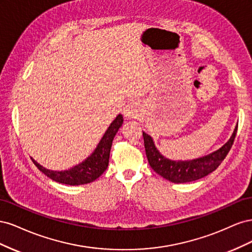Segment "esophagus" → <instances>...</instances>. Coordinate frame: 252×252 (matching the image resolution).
Listing matches in <instances>:
<instances>
[{
  "mask_svg": "<svg viewBox=\"0 0 252 252\" xmlns=\"http://www.w3.org/2000/svg\"><path fill=\"white\" fill-rule=\"evenodd\" d=\"M140 114V110H139V105L136 102L131 101L130 103H128L126 105V107L124 109V116L127 119H134Z\"/></svg>",
  "mask_w": 252,
  "mask_h": 252,
  "instance_id": "1",
  "label": "esophagus"
}]
</instances>
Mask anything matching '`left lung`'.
<instances>
[{"mask_svg": "<svg viewBox=\"0 0 252 252\" xmlns=\"http://www.w3.org/2000/svg\"><path fill=\"white\" fill-rule=\"evenodd\" d=\"M238 125L235 126L231 138L217 151L191 161H171L163 157L157 149L150 135L143 132L145 151L149 165L158 174L172 183H187L199 180L215 171L232 147Z\"/></svg>", "mask_w": 252, "mask_h": 252, "instance_id": "obj_1", "label": "left lung"}]
</instances>
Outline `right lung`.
Returning <instances> with one entry per match:
<instances>
[{
  "label": "right lung",
  "mask_w": 252,
  "mask_h": 252,
  "mask_svg": "<svg viewBox=\"0 0 252 252\" xmlns=\"http://www.w3.org/2000/svg\"><path fill=\"white\" fill-rule=\"evenodd\" d=\"M122 124H123V117H122V114H119L106 130L100 143L97 144L96 148L93 152V155L88 157L84 162L72 167L71 169L53 171L44 168L39 163H36L33 158H32V162L37 167V169L42 171L45 175H47L52 181L61 183V184L71 186L88 184V183L96 180L107 169L112 141Z\"/></svg>",
  "instance_id": "obj_1"
}]
</instances>
